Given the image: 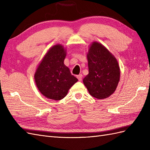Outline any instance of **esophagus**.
<instances>
[{"instance_id": "obj_1", "label": "esophagus", "mask_w": 150, "mask_h": 150, "mask_svg": "<svg viewBox=\"0 0 150 150\" xmlns=\"http://www.w3.org/2000/svg\"><path fill=\"white\" fill-rule=\"evenodd\" d=\"M77 78L78 79V80L79 81H82V79H83V75L82 74H79L78 76H77Z\"/></svg>"}]
</instances>
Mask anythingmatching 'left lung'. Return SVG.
<instances>
[{
	"instance_id": "obj_1",
	"label": "left lung",
	"mask_w": 150,
	"mask_h": 150,
	"mask_svg": "<svg viewBox=\"0 0 150 150\" xmlns=\"http://www.w3.org/2000/svg\"><path fill=\"white\" fill-rule=\"evenodd\" d=\"M89 74L83 83L89 93L98 99H105L115 91L120 78L116 57L98 42H93L87 54Z\"/></svg>"
}]
</instances>
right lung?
<instances>
[{
    "instance_id": "add662e5",
    "label": "right lung",
    "mask_w": 150,
    "mask_h": 150,
    "mask_svg": "<svg viewBox=\"0 0 150 150\" xmlns=\"http://www.w3.org/2000/svg\"><path fill=\"white\" fill-rule=\"evenodd\" d=\"M66 51L61 44H56L40 61L34 74V80L39 91L47 98L61 100L78 79L72 75L64 64Z\"/></svg>"
}]
</instances>
